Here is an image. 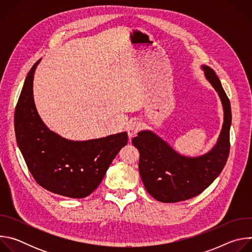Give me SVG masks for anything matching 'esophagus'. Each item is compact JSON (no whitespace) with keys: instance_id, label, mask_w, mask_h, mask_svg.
I'll list each match as a JSON object with an SVG mask.
<instances>
[{"instance_id":"34e87169","label":"esophagus","mask_w":252,"mask_h":252,"mask_svg":"<svg viewBox=\"0 0 252 252\" xmlns=\"http://www.w3.org/2000/svg\"><path fill=\"white\" fill-rule=\"evenodd\" d=\"M142 127V125L140 124V122L134 121L129 123V125L127 126V133L129 137H132L134 134H136Z\"/></svg>"}]
</instances>
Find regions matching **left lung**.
Listing matches in <instances>:
<instances>
[{
    "instance_id": "obj_1",
    "label": "left lung",
    "mask_w": 252,
    "mask_h": 252,
    "mask_svg": "<svg viewBox=\"0 0 252 252\" xmlns=\"http://www.w3.org/2000/svg\"><path fill=\"white\" fill-rule=\"evenodd\" d=\"M206 80L218 92L224 121L217 145L205 155L188 158L177 154L151 130H142L131 142L139 152L138 169L148 192L161 202L189 199L207 189L222 171L229 155L231 126L230 101L214 70L201 65Z\"/></svg>"
}]
</instances>
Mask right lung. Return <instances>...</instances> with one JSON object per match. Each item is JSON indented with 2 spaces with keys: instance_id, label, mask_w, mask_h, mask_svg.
I'll use <instances>...</instances> for the list:
<instances>
[{
  "instance_id": "1",
  "label": "right lung",
  "mask_w": 252,
  "mask_h": 252,
  "mask_svg": "<svg viewBox=\"0 0 252 252\" xmlns=\"http://www.w3.org/2000/svg\"><path fill=\"white\" fill-rule=\"evenodd\" d=\"M30 69L16 111L15 131L19 149L34 181L45 189L71 198L90 195L119 152L127 143L126 131L105 137L75 141L50 130L35 109L33 74Z\"/></svg>"
}]
</instances>
